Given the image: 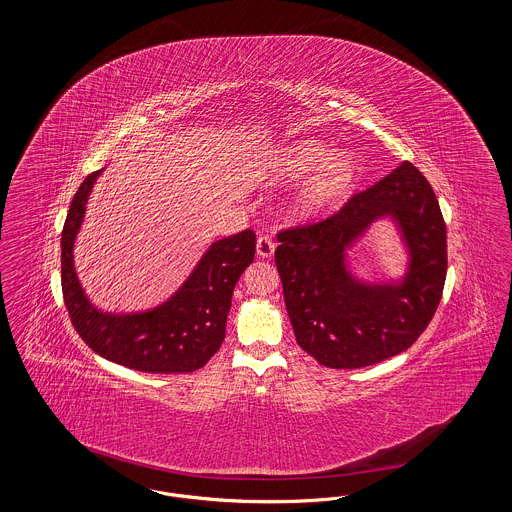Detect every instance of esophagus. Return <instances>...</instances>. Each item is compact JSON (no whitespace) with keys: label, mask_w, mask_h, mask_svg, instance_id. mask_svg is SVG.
Instances as JSON below:
<instances>
[{"label":"esophagus","mask_w":512,"mask_h":512,"mask_svg":"<svg viewBox=\"0 0 512 512\" xmlns=\"http://www.w3.org/2000/svg\"><path fill=\"white\" fill-rule=\"evenodd\" d=\"M257 255L261 259H270L274 255V244H272V240L268 236H261L257 240Z\"/></svg>","instance_id":"esophagus-1"}]
</instances>
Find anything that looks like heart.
<instances>
[{
    "label": "heart",
    "mask_w": 512,
    "mask_h": 512,
    "mask_svg": "<svg viewBox=\"0 0 512 512\" xmlns=\"http://www.w3.org/2000/svg\"><path fill=\"white\" fill-rule=\"evenodd\" d=\"M332 149L315 138L293 140L268 153L261 182L268 186L292 184L309 176L290 201L293 220H315L334 213L357 188L361 169L355 155Z\"/></svg>",
    "instance_id": "b5f03b06"
}]
</instances>
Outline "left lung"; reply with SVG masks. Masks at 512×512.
<instances>
[{"label":"left lung","instance_id":"left-lung-1","mask_svg":"<svg viewBox=\"0 0 512 512\" xmlns=\"http://www.w3.org/2000/svg\"><path fill=\"white\" fill-rule=\"evenodd\" d=\"M380 219L406 249L397 279L365 281L348 251ZM274 259L295 340L328 368H363L409 349L438 309L447 274V232L428 180L405 161L357 194L338 215L278 234Z\"/></svg>","mask_w":512,"mask_h":512}]
</instances>
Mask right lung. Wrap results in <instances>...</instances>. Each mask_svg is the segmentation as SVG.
Here are the masks:
<instances>
[{
  "instance_id": "add662e5",
  "label": "right lung",
  "mask_w": 512,
  "mask_h": 512,
  "mask_svg": "<svg viewBox=\"0 0 512 512\" xmlns=\"http://www.w3.org/2000/svg\"><path fill=\"white\" fill-rule=\"evenodd\" d=\"M103 171L84 178L61 234V284L74 328L92 351L111 363L151 374L194 372L224 340L232 293L255 257V234L244 230L213 242L163 303L130 313L103 311L82 288L74 267V244Z\"/></svg>"
}]
</instances>
